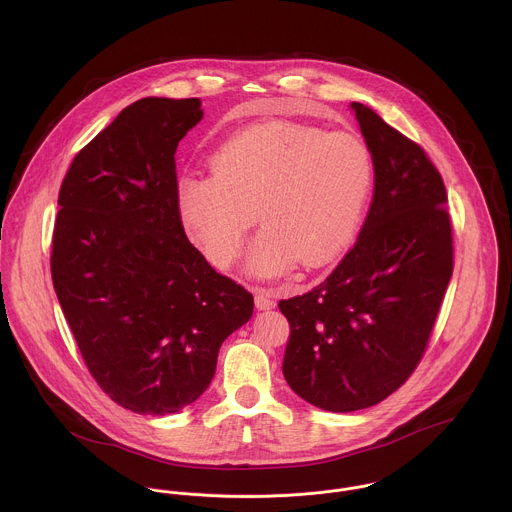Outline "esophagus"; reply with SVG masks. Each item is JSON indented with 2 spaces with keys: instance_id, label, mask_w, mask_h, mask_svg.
Wrapping results in <instances>:
<instances>
[{
  "instance_id": "esophagus-1",
  "label": "esophagus",
  "mask_w": 512,
  "mask_h": 512,
  "mask_svg": "<svg viewBox=\"0 0 512 512\" xmlns=\"http://www.w3.org/2000/svg\"><path fill=\"white\" fill-rule=\"evenodd\" d=\"M254 301H256V307L258 309H272L274 305H276V301H274V295L270 290H266V288H258L256 290V297H254Z\"/></svg>"
}]
</instances>
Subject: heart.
I'll return each mask as SVG.
<instances>
[{"mask_svg":"<svg viewBox=\"0 0 512 512\" xmlns=\"http://www.w3.org/2000/svg\"><path fill=\"white\" fill-rule=\"evenodd\" d=\"M372 179V153L357 134L276 120L228 140L213 173L185 175L179 213L220 268L240 256L256 213L264 228L250 246L248 270L282 276L297 260L319 266L349 244Z\"/></svg>","mask_w":512,"mask_h":512,"instance_id":"1","label":"heart"}]
</instances>
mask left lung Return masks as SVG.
<instances>
[{"mask_svg": "<svg viewBox=\"0 0 512 512\" xmlns=\"http://www.w3.org/2000/svg\"><path fill=\"white\" fill-rule=\"evenodd\" d=\"M374 163L355 246L313 290L278 303L290 339L284 376L329 412L370 408L420 365L453 274L447 193L424 147L353 102Z\"/></svg>", "mask_w": 512, "mask_h": 512, "instance_id": "8db88e82", "label": "left lung"}]
</instances>
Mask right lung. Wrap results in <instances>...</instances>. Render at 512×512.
I'll list each match as a JSON object with an SVG mask.
<instances>
[{
  "instance_id": "add662e5",
  "label": "right lung",
  "mask_w": 512,
  "mask_h": 512,
  "mask_svg": "<svg viewBox=\"0 0 512 512\" xmlns=\"http://www.w3.org/2000/svg\"><path fill=\"white\" fill-rule=\"evenodd\" d=\"M199 98H142L74 155L59 191L51 276L82 361L122 408L165 416L211 384L254 297L189 242L175 151Z\"/></svg>"
}]
</instances>
